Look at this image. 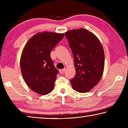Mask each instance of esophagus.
<instances>
[{"label": "esophagus", "instance_id": "obj_1", "mask_svg": "<svg viewBox=\"0 0 128 128\" xmlns=\"http://www.w3.org/2000/svg\"><path fill=\"white\" fill-rule=\"evenodd\" d=\"M65 71H66V69H60V70H59V73H60L61 74H63V73L65 72Z\"/></svg>", "mask_w": 128, "mask_h": 128}]
</instances>
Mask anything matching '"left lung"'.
Here are the masks:
<instances>
[{"mask_svg": "<svg viewBox=\"0 0 128 128\" xmlns=\"http://www.w3.org/2000/svg\"><path fill=\"white\" fill-rule=\"evenodd\" d=\"M74 57L76 75L70 80L73 89L89 92L100 81L104 68V52L98 38L80 28L65 33Z\"/></svg>", "mask_w": 128, "mask_h": 128, "instance_id": "left-lung-1", "label": "left lung"}]
</instances>
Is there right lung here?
Here are the masks:
<instances>
[{"instance_id": "obj_1", "label": "right lung", "mask_w": 128, "mask_h": 128, "mask_svg": "<svg viewBox=\"0 0 128 128\" xmlns=\"http://www.w3.org/2000/svg\"><path fill=\"white\" fill-rule=\"evenodd\" d=\"M64 34L39 32L26 43L20 58V68L25 83L33 92L47 95L53 90L58 73L50 57L52 50Z\"/></svg>"}]
</instances>
